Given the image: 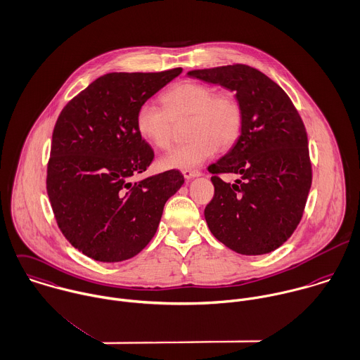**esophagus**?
Masks as SVG:
<instances>
[{
    "label": "esophagus",
    "instance_id": "esophagus-1",
    "mask_svg": "<svg viewBox=\"0 0 360 360\" xmlns=\"http://www.w3.org/2000/svg\"><path fill=\"white\" fill-rule=\"evenodd\" d=\"M181 173H183V176H184L187 180L201 176V172H200V170H191V169H184Z\"/></svg>",
    "mask_w": 360,
    "mask_h": 360
}]
</instances>
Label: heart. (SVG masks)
Here are the masks:
<instances>
[{
  "instance_id": "b5f03b06",
  "label": "heart",
  "mask_w": 360,
  "mask_h": 360,
  "mask_svg": "<svg viewBox=\"0 0 360 360\" xmlns=\"http://www.w3.org/2000/svg\"><path fill=\"white\" fill-rule=\"evenodd\" d=\"M162 105H141L135 120L141 136L159 149H167L173 141L174 124L188 120L190 139L160 158L162 169L197 167L219 146L228 148L239 138L243 115L232 95L215 94L208 85L184 81L162 96Z\"/></svg>"
}]
</instances>
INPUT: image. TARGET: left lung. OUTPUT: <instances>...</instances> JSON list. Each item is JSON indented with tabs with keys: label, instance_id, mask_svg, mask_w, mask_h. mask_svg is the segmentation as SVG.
I'll use <instances>...</instances> for the list:
<instances>
[{
	"label": "left lung",
	"instance_id": "8db88e82",
	"mask_svg": "<svg viewBox=\"0 0 360 360\" xmlns=\"http://www.w3.org/2000/svg\"><path fill=\"white\" fill-rule=\"evenodd\" d=\"M236 94L243 124L236 145L208 170L215 187L204 215L231 250L261 255L292 236L311 187L307 132L285 91L261 71L233 64L188 72ZM240 176L226 184L219 174Z\"/></svg>",
	"mask_w": 360,
	"mask_h": 360
}]
</instances>
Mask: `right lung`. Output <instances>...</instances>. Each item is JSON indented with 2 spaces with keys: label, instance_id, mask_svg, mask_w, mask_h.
<instances>
[{
  "label": "right lung",
  "instance_id": "1",
  "mask_svg": "<svg viewBox=\"0 0 360 360\" xmlns=\"http://www.w3.org/2000/svg\"><path fill=\"white\" fill-rule=\"evenodd\" d=\"M181 71L106 74L57 119L49 200L65 239L96 261L119 262L145 248L166 201L184 183L176 169L131 183L155 156L136 129L138 109Z\"/></svg>",
  "mask_w": 360,
  "mask_h": 360
}]
</instances>
